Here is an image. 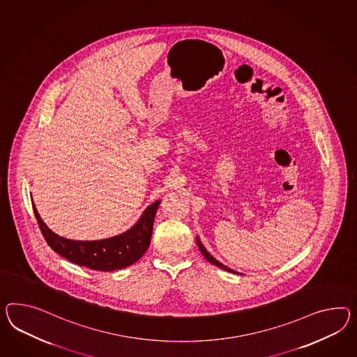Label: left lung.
Returning a JSON list of instances; mask_svg holds the SVG:
<instances>
[{"mask_svg":"<svg viewBox=\"0 0 357 357\" xmlns=\"http://www.w3.org/2000/svg\"><path fill=\"white\" fill-rule=\"evenodd\" d=\"M197 243H198V247H199V250H201L202 254H203V256L210 261V263H212L213 265H218V266H220L221 269H225V271H228V272H231V273H236L234 271H231V269H229L228 266H225V265L221 264V263H219L213 256H211L208 252H207V250L204 248V246L202 245L201 241L199 239H197Z\"/></svg>","mask_w":357,"mask_h":357,"instance_id":"obj_1","label":"left lung"}]
</instances>
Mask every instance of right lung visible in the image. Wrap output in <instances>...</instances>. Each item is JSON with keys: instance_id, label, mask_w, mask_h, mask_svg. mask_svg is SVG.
Instances as JSON below:
<instances>
[{"instance_id": "obj_1", "label": "right lung", "mask_w": 357, "mask_h": 357, "mask_svg": "<svg viewBox=\"0 0 357 357\" xmlns=\"http://www.w3.org/2000/svg\"><path fill=\"white\" fill-rule=\"evenodd\" d=\"M159 203L160 201H156L149 206L137 224L128 231L102 241H73L59 237L46 227L37 213L35 204H32V207L43 236L56 254L75 264L94 271L111 272L135 264L146 252Z\"/></svg>"}]
</instances>
